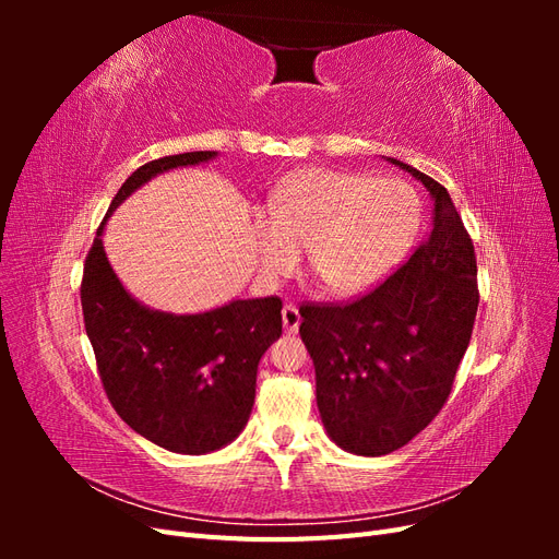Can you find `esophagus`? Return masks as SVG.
<instances>
[{"label":"esophagus","mask_w":559,"mask_h":559,"mask_svg":"<svg viewBox=\"0 0 559 559\" xmlns=\"http://www.w3.org/2000/svg\"><path fill=\"white\" fill-rule=\"evenodd\" d=\"M282 324H284L286 333H296L300 326V312L296 306H292V302L282 308Z\"/></svg>","instance_id":"1"}]
</instances>
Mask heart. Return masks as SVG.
Wrapping results in <instances>:
<instances>
[{"mask_svg": "<svg viewBox=\"0 0 559 559\" xmlns=\"http://www.w3.org/2000/svg\"><path fill=\"white\" fill-rule=\"evenodd\" d=\"M419 222L408 183L302 167L277 181L267 214L251 212V233L263 273H289L306 249L310 275L326 292L357 296L394 273Z\"/></svg>", "mask_w": 559, "mask_h": 559, "instance_id": "heart-1", "label": "heart"}]
</instances>
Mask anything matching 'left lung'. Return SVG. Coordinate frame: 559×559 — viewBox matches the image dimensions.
Masks as SVG:
<instances>
[{"label": "left lung", "mask_w": 559, "mask_h": 559, "mask_svg": "<svg viewBox=\"0 0 559 559\" xmlns=\"http://www.w3.org/2000/svg\"><path fill=\"white\" fill-rule=\"evenodd\" d=\"M431 195L427 242L376 292L349 306L300 308L317 376V408L345 452L403 448L443 408L478 312L476 253L450 193L386 158Z\"/></svg>", "instance_id": "8db88e82"}]
</instances>
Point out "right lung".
Wrapping results in <instances>:
<instances>
[{
    "label": "right lung",
    "instance_id": "1",
    "mask_svg": "<svg viewBox=\"0 0 559 559\" xmlns=\"http://www.w3.org/2000/svg\"><path fill=\"white\" fill-rule=\"evenodd\" d=\"M216 156L189 151L134 170L97 228L81 282L83 321L111 405L146 441L179 454L222 450L242 433L259 361L282 335V300L233 298L195 314L154 310L118 280L103 235L109 216L144 183Z\"/></svg>",
    "mask_w": 559,
    "mask_h": 559
}]
</instances>
